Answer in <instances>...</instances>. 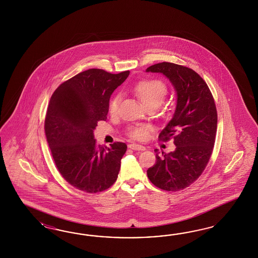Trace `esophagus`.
<instances>
[{"label": "esophagus", "mask_w": 258, "mask_h": 258, "mask_svg": "<svg viewBox=\"0 0 258 258\" xmlns=\"http://www.w3.org/2000/svg\"><path fill=\"white\" fill-rule=\"evenodd\" d=\"M128 148L131 149H133V150H141V151L146 150V148L144 146H141V145H138V144H131V145H128Z\"/></svg>", "instance_id": "esophagus-1"}]
</instances>
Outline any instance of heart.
<instances>
[{"label":"heart","instance_id":"obj_1","mask_svg":"<svg viewBox=\"0 0 258 258\" xmlns=\"http://www.w3.org/2000/svg\"><path fill=\"white\" fill-rule=\"evenodd\" d=\"M133 93L140 99V101L148 108L156 109L167 95V86L160 79L146 78L138 81L133 87ZM120 95L115 94L109 102V112L111 115L117 113ZM150 126L145 124H138L127 126L126 135L134 140H144L148 137Z\"/></svg>","mask_w":258,"mask_h":258}]
</instances>
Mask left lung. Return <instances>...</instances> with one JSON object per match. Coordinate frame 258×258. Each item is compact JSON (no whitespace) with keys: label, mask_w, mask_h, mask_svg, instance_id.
<instances>
[{"label":"left lung","mask_w":258,"mask_h":258,"mask_svg":"<svg viewBox=\"0 0 258 258\" xmlns=\"http://www.w3.org/2000/svg\"><path fill=\"white\" fill-rule=\"evenodd\" d=\"M147 72L164 74L177 92L174 116L159 135L163 142L173 139L176 149L162 156L156 154L148 177L156 187L180 191L199 179L210 160L218 125L216 104L203 78L188 67L157 63Z\"/></svg>","instance_id":"left-lung-1"}]
</instances>
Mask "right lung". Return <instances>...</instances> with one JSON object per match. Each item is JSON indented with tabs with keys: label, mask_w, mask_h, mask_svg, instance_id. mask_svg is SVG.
<instances>
[{
	"label": "right lung",
	"mask_w": 258,
	"mask_h": 258,
	"mask_svg": "<svg viewBox=\"0 0 258 258\" xmlns=\"http://www.w3.org/2000/svg\"><path fill=\"white\" fill-rule=\"evenodd\" d=\"M128 75L89 69L64 81L51 96L44 120L47 142L57 170L78 190L102 192L117 180L126 145L100 147L94 130L106 121L110 95Z\"/></svg>",
	"instance_id": "obj_1"
}]
</instances>
